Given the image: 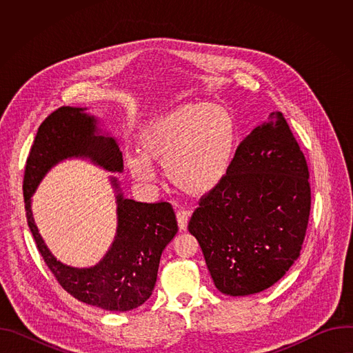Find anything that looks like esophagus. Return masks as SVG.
<instances>
[{"label":"esophagus","mask_w":353,"mask_h":353,"mask_svg":"<svg viewBox=\"0 0 353 353\" xmlns=\"http://www.w3.org/2000/svg\"><path fill=\"white\" fill-rule=\"evenodd\" d=\"M176 216H177V222H179L180 230H185L187 229V222H188V218H190V211L179 210L176 212Z\"/></svg>","instance_id":"obj_1"}]
</instances>
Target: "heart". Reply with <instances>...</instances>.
<instances>
[{"label":"heart","instance_id":"1","mask_svg":"<svg viewBox=\"0 0 353 353\" xmlns=\"http://www.w3.org/2000/svg\"><path fill=\"white\" fill-rule=\"evenodd\" d=\"M237 128L232 114L216 105L190 103L161 114L142 125L138 148L143 155H128L125 165L141 185H152L155 170L190 195H204L225 179L234 154Z\"/></svg>","mask_w":353,"mask_h":353}]
</instances>
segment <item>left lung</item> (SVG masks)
Listing matches in <instances>:
<instances>
[{"instance_id": "1", "label": "left lung", "mask_w": 353, "mask_h": 353, "mask_svg": "<svg viewBox=\"0 0 353 353\" xmlns=\"http://www.w3.org/2000/svg\"><path fill=\"white\" fill-rule=\"evenodd\" d=\"M198 204L188 230L218 290L259 293L289 271L306 236L312 191L306 158L281 112L240 142L225 179Z\"/></svg>"}]
</instances>
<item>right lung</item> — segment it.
<instances>
[{"instance_id": "1", "label": "right lung", "mask_w": 353, "mask_h": 353, "mask_svg": "<svg viewBox=\"0 0 353 353\" xmlns=\"http://www.w3.org/2000/svg\"><path fill=\"white\" fill-rule=\"evenodd\" d=\"M79 108L64 106L40 124L25 166L23 198L29 229L39 253L59 283L75 299L103 310L137 309L154 292L162 251L177 233L169 203H137L117 192V234L103 260L72 268L50 253L33 221L30 196L44 174L67 158H89L110 172H123V155L112 137L96 134V120ZM117 190L116 179H112Z\"/></svg>"}]
</instances>
